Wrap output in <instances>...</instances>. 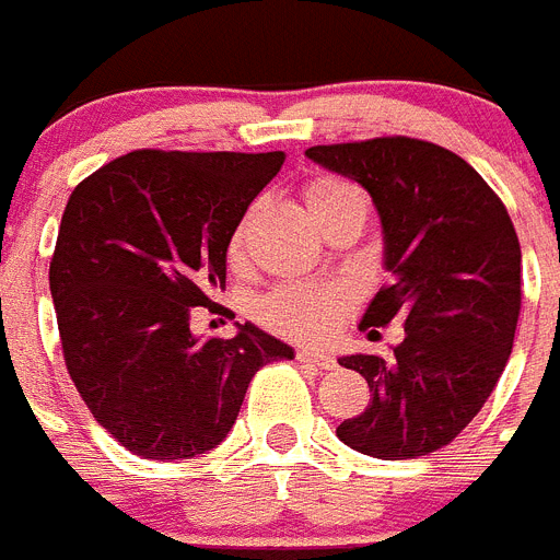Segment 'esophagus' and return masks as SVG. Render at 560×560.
<instances>
[{
  "instance_id": "1",
  "label": "esophagus",
  "mask_w": 560,
  "mask_h": 560,
  "mask_svg": "<svg viewBox=\"0 0 560 560\" xmlns=\"http://www.w3.org/2000/svg\"><path fill=\"white\" fill-rule=\"evenodd\" d=\"M295 359L304 361V364H313V368L318 370H330L332 364H336L330 352L318 350V347H302V350L295 352Z\"/></svg>"
}]
</instances>
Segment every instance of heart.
Here are the masks:
<instances>
[{
	"instance_id": "1",
	"label": "heart",
	"mask_w": 560,
	"mask_h": 560,
	"mask_svg": "<svg viewBox=\"0 0 560 560\" xmlns=\"http://www.w3.org/2000/svg\"><path fill=\"white\" fill-rule=\"evenodd\" d=\"M347 196H361L359 187H352L350 182L336 176L313 178L304 187V201H307L313 219L330 210L336 201L347 199ZM242 256V233H236L233 244H230V258ZM347 295L341 290L332 288H302V284H290L276 293H270L265 302L258 304V316L270 330L281 332L290 338H322L338 324V318L345 316Z\"/></svg>"
}]
</instances>
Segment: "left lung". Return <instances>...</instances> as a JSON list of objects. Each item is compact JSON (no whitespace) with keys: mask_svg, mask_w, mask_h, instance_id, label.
I'll return each instance as SVG.
<instances>
[{"mask_svg":"<svg viewBox=\"0 0 560 560\" xmlns=\"http://www.w3.org/2000/svg\"><path fill=\"white\" fill-rule=\"evenodd\" d=\"M307 159L359 182L384 230V284L361 327L404 318L393 355H345L370 404L341 421L347 447L384 462L435 453L478 416L512 352L521 244L504 201L453 150L410 136L316 144Z\"/></svg>","mask_w":560,"mask_h":560,"instance_id":"left-lung-1","label":"left lung"}]
</instances>
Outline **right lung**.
I'll return each mask as SVG.
<instances>
[{
	"mask_svg": "<svg viewBox=\"0 0 560 560\" xmlns=\"http://www.w3.org/2000/svg\"><path fill=\"white\" fill-rule=\"evenodd\" d=\"M284 153L133 150L70 192L50 258L65 368L133 455L178 462L228 439L258 370L293 347L256 324L199 338L190 310L224 290L228 247Z\"/></svg>",
	"mask_w": 560,
	"mask_h": 560,
	"instance_id": "1",
	"label": "right lung"
}]
</instances>
